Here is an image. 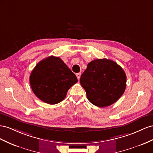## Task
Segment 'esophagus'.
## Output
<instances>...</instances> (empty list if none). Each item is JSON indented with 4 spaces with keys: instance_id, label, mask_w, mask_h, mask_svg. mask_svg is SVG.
Instances as JSON below:
<instances>
[{
    "instance_id": "esophagus-1",
    "label": "esophagus",
    "mask_w": 153,
    "mask_h": 153,
    "mask_svg": "<svg viewBox=\"0 0 153 153\" xmlns=\"http://www.w3.org/2000/svg\"><path fill=\"white\" fill-rule=\"evenodd\" d=\"M81 72H80V73H77V74H76V76H77V78L78 79V80H79V79H80V77H81Z\"/></svg>"
}]
</instances>
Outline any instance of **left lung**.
Returning <instances> with one entry per match:
<instances>
[{
  "label": "left lung",
  "instance_id": "left-lung-1",
  "mask_svg": "<svg viewBox=\"0 0 153 153\" xmlns=\"http://www.w3.org/2000/svg\"><path fill=\"white\" fill-rule=\"evenodd\" d=\"M80 83L87 98L98 107L110 106L123 95L126 86V75L116 62L107 59L91 61L82 74Z\"/></svg>",
  "mask_w": 153,
  "mask_h": 153
}]
</instances>
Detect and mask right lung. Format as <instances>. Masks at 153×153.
Listing matches in <instances>:
<instances>
[{
  "label": "right lung",
  "mask_w": 153,
  "mask_h": 153,
  "mask_svg": "<svg viewBox=\"0 0 153 153\" xmlns=\"http://www.w3.org/2000/svg\"><path fill=\"white\" fill-rule=\"evenodd\" d=\"M30 87L42 101L55 104L62 101L77 77L59 57L51 56L40 61L30 74Z\"/></svg>",
  "instance_id": "obj_1"
}]
</instances>
